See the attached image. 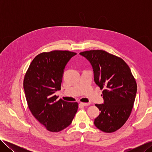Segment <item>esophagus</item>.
Returning a JSON list of instances; mask_svg holds the SVG:
<instances>
[{
    "mask_svg": "<svg viewBox=\"0 0 152 152\" xmlns=\"http://www.w3.org/2000/svg\"><path fill=\"white\" fill-rule=\"evenodd\" d=\"M80 104L82 106H84V107H86V106H89L90 104L87 103H80Z\"/></svg>",
    "mask_w": 152,
    "mask_h": 152,
    "instance_id": "34e87169",
    "label": "esophagus"
}]
</instances>
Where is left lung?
<instances>
[{
  "instance_id": "obj_1",
  "label": "left lung",
  "mask_w": 152,
  "mask_h": 152,
  "mask_svg": "<svg viewBox=\"0 0 152 152\" xmlns=\"http://www.w3.org/2000/svg\"><path fill=\"white\" fill-rule=\"evenodd\" d=\"M89 61L94 80L103 91V104H96L101 113L94 125L104 132L119 129L129 117L137 92L136 82L122 59L103 50L80 53Z\"/></svg>"
}]
</instances>
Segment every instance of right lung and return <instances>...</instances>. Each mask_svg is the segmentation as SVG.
Listing matches in <instances>:
<instances>
[{
  "instance_id": "right-lung-1",
  "label": "right lung",
  "mask_w": 152,
  "mask_h": 152,
  "mask_svg": "<svg viewBox=\"0 0 152 152\" xmlns=\"http://www.w3.org/2000/svg\"><path fill=\"white\" fill-rule=\"evenodd\" d=\"M77 53L53 50L37 55L31 61L23 81V88L32 115L50 132H59L71 124L78 103H70L55 95L61 89L64 70Z\"/></svg>"
}]
</instances>
